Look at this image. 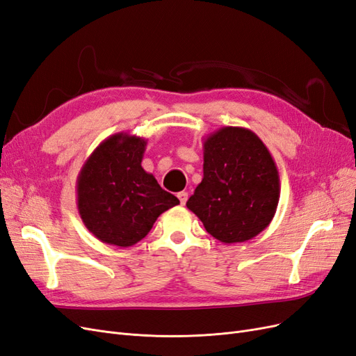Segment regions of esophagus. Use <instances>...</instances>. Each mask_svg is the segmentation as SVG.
I'll list each match as a JSON object with an SVG mask.
<instances>
[{"instance_id": "esophagus-1", "label": "esophagus", "mask_w": 356, "mask_h": 356, "mask_svg": "<svg viewBox=\"0 0 356 356\" xmlns=\"http://www.w3.org/2000/svg\"><path fill=\"white\" fill-rule=\"evenodd\" d=\"M177 197L179 199V203H181V204H186V203H187V199H188V193H187V191H179V193L177 194Z\"/></svg>"}]
</instances>
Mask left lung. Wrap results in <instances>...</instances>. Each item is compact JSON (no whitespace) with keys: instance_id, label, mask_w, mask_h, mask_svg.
Wrapping results in <instances>:
<instances>
[{"instance_id":"8db88e82","label":"left lung","mask_w":356,"mask_h":356,"mask_svg":"<svg viewBox=\"0 0 356 356\" xmlns=\"http://www.w3.org/2000/svg\"><path fill=\"white\" fill-rule=\"evenodd\" d=\"M280 177L266 145L248 128L222 127L203 141V179L187 207L225 244L248 241L275 215Z\"/></svg>"}]
</instances>
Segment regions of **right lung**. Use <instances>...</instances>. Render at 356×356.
<instances>
[{"label": "right lung", "instance_id": "add662e5", "mask_svg": "<svg viewBox=\"0 0 356 356\" xmlns=\"http://www.w3.org/2000/svg\"><path fill=\"white\" fill-rule=\"evenodd\" d=\"M147 140L118 132L85 161L76 179L82 222L103 243L129 248L179 200L141 166Z\"/></svg>", "mask_w": 356, "mask_h": 356}]
</instances>
